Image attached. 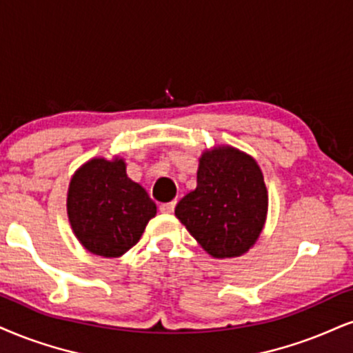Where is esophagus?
Wrapping results in <instances>:
<instances>
[{"mask_svg":"<svg viewBox=\"0 0 353 353\" xmlns=\"http://www.w3.org/2000/svg\"><path fill=\"white\" fill-rule=\"evenodd\" d=\"M175 201H170V203H162L160 204V211L165 212V214H170V212H173L175 210Z\"/></svg>","mask_w":353,"mask_h":353,"instance_id":"obj_1","label":"esophagus"}]
</instances>
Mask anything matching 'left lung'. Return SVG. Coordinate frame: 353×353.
Masks as SVG:
<instances>
[{
    "label": "left lung",
    "instance_id": "8db88e82",
    "mask_svg": "<svg viewBox=\"0 0 353 353\" xmlns=\"http://www.w3.org/2000/svg\"><path fill=\"white\" fill-rule=\"evenodd\" d=\"M196 181L176 204L175 216L214 259L245 254L267 219L262 170L250 155L223 145L203 152Z\"/></svg>",
    "mask_w": 353,
    "mask_h": 353
}]
</instances>
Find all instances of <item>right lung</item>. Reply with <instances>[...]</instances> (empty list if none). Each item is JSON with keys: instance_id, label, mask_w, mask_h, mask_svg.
I'll return each instance as SVG.
<instances>
[{"instance_id": "obj_1", "label": "right lung", "mask_w": 353, "mask_h": 353, "mask_svg": "<svg viewBox=\"0 0 353 353\" xmlns=\"http://www.w3.org/2000/svg\"><path fill=\"white\" fill-rule=\"evenodd\" d=\"M67 212L86 250L114 259L136 245L157 206L117 157L91 159L77 170L68 186Z\"/></svg>"}]
</instances>
